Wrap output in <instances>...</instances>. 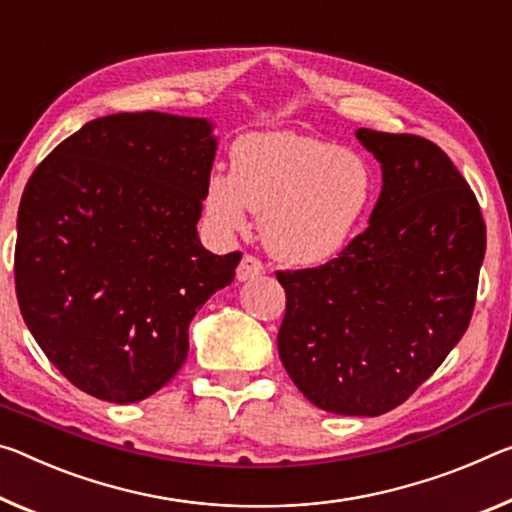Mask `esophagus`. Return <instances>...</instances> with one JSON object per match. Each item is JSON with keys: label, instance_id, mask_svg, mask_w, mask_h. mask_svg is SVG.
Segmentation results:
<instances>
[{"label": "esophagus", "instance_id": "34e87169", "mask_svg": "<svg viewBox=\"0 0 512 512\" xmlns=\"http://www.w3.org/2000/svg\"><path fill=\"white\" fill-rule=\"evenodd\" d=\"M264 271H266L264 264L259 262L255 255H243V259L239 262V269H237V278L241 282H246V280L257 278V275H262Z\"/></svg>", "mask_w": 512, "mask_h": 512}]
</instances>
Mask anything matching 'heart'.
<instances>
[{
  "instance_id": "heart-1",
  "label": "heart",
  "mask_w": 512,
  "mask_h": 512,
  "mask_svg": "<svg viewBox=\"0 0 512 512\" xmlns=\"http://www.w3.org/2000/svg\"><path fill=\"white\" fill-rule=\"evenodd\" d=\"M232 173L214 170L205 212L218 232L259 216L269 253L291 266L330 262L367 216L376 177L362 154L298 132L246 134L232 148Z\"/></svg>"
}]
</instances>
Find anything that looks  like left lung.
<instances>
[{
  "label": "left lung",
  "mask_w": 512,
  "mask_h": 512,
  "mask_svg": "<svg viewBox=\"0 0 512 512\" xmlns=\"http://www.w3.org/2000/svg\"><path fill=\"white\" fill-rule=\"evenodd\" d=\"M383 166L369 227L316 269L278 271V351L316 408L378 417L435 373L472 321L485 221L435 143L355 132Z\"/></svg>",
  "instance_id": "1"
}]
</instances>
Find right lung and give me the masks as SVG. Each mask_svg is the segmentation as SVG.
I'll list each match as a JSON object with an SVG mask.
<instances>
[{
    "mask_svg": "<svg viewBox=\"0 0 512 512\" xmlns=\"http://www.w3.org/2000/svg\"><path fill=\"white\" fill-rule=\"evenodd\" d=\"M216 139L205 118L113 113L61 141L24 186L15 294L31 335L81 392L136 403L189 353V323L234 280L196 225Z\"/></svg>",
    "mask_w": 512,
    "mask_h": 512,
    "instance_id": "1",
    "label": "right lung"
}]
</instances>
